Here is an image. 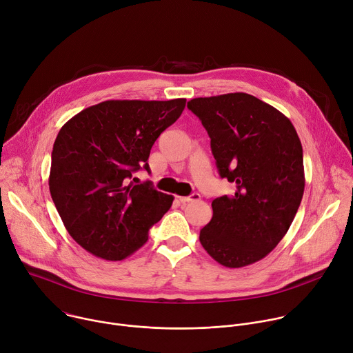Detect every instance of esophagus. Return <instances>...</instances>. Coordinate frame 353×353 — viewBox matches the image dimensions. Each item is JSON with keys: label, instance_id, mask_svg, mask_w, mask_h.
I'll use <instances>...</instances> for the list:
<instances>
[{"label": "esophagus", "instance_id": "1", "mask_svg": "<svg viewBox=\"0 0 353 353\" xmlns=\"http://www.w3.org/2000/svg\"><path fill=\"white\" fill-rule=\"evenodd\" d=\"M201 198V195L198 194V192H192L191 195H188V196H179V199H180V203H183V204H185V203H191V201H198Z\"/></svg>", "mask_w": 353, "mask_h": 353}]
</instances>
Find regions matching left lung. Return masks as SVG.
<instances>
[{
    "label": "left lung",
    "instance_id": "1",
    "mask_svg": "<svg viewBox=\"0 0 353 353\" xmlns=\"http://www.w3.org/2000/svg\"><path fill=\"white\" fill-rule=\"evenodd\" d=\"M187 108L211 138L219 176L236 184L233 195L212 201L199 241L223 267L257 263L286 234L303 198L297 132L279 110L243 92L195 97Z\"/></svg>",
    "mask_w": 353,
    "mask_h": 353
}]
</instances>
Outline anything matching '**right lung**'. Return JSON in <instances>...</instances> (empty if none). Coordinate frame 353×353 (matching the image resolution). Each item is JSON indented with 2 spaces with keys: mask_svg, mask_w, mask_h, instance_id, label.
Instances as JSON below:
<instances>
[{
  "mask_svg": "<svg viewBox=\"0 0 353 353\" xmlns=\"http://www.w3.org/2000/svg\"><path fill=\"white\" fill-rule=\"evenodd\" d=\"M184 108L185 99L106 100L61 127L50 194L71 237L90 254L127 259L170 210L173 195L130 180L139 169L149 172L150 148Z\"/></svg>",
  "mask_w": 353,
  "mask_h": 353,
  "instance_id": "obj_1",
  "label": "right lung"
}]
</instances>
